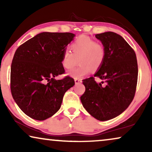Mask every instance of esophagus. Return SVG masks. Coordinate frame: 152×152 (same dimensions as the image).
<instances>
[{"mask_svg": "<svg viewBox=\"0 0 152 152\" xmlns=\"http://www.w3.org/2000/svg\"><path fill=\"white\" fill-rule=\"evenodd\" d=\"M75 84H78L82 83V80L80 79H75Z\"/></svg>", "mask_w": 152, "mask_h": 152, "instance_id": "obj_1", "label": "esophagus"}]
</instances>
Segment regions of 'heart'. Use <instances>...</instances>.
Instances as JSON below:
<instances>
[{"instance_id": "heart-1", "label": "heart", "mask_w": 152, "mask_h": 152, "mask_svg": "<svg viewBox=\"0 0 152 152\" xmlns=\"http://www.w3.org/2000/svg\"><path fill=\"white\" fill-rule=\"evenodd\" d=\"M70 51L66 50L62 55L61 64L66 70H70L78 63V67L68 75L75 79L82 78L91 72V68L98 70L102 66L106 56V50L100 41L86 35L78 37L70 45Z\"/></svg>"}]
</instances>
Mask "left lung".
I'll use <instances>...</instances> for the list:
<instances>
[{
	"instance_id": "left-lung-1",
	"label": "left lung",
	"mask_w": 152,
	"mask_h": 152,
	"mask_svg": "<svg viewBox=\"0 0 152 152\" xmlns=\"http://www.w3.org/2000/svg\"><path fill=\"white\" fill-rule=\"evenodd\" d=\"M95 37L104 45L105 59L94 77L83 80L86 90L80 99L93 117L106 121L121 114L134 99L138 63L134 49L120 35L107 32ZM95 77L103 82L97 83Z\"/></svg>"
}]
</instances>
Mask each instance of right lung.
<instances>
[{"instance_id": "1", "label": "right lung", "mask_w": 152, "mask_h": 152, "mask_svg": "<svg viewBox=\"0 0 152 152\" xmlns=\"http://www.w3.org/2000/svg\"><path fill=\"white\" fill-rule=\"evenodd\" d=\"M70 32H42L20 45L11 66L10 88L18 107L27 115L44 120L59 111L65 93L75 81L64 74L62 55L73 39Z\"/></svg>"}]
</instances>
